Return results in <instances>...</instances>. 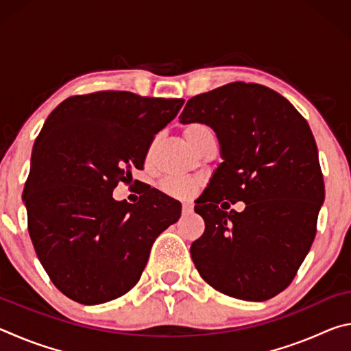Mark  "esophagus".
<instances>
[{
    "label": "esophagus",
    "mask_w": 351,
    "mask_h": 351,
    "mask_svg": "<svg viewBox=\"0 0 351 351\" xmlns=\"http://www.w3.org/2000/svg\"><path fill=\"white\" fill-rule=\"evenodd\" d=\"M192 209H193L192 204H189V203H184L182 204V213H184V215H187V213L192 212Z\"/></svg>",
    "instance_id": "1"
}]
</instances>
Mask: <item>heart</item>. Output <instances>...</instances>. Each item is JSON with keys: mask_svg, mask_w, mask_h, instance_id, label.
<instances>
[{"mask_svg": "<svg viewBox=\"0 0 351 351\" xmlns=\"http://www.w3.org/2000/svg\"><path fill=\"white\" fill-rule=\"evenodd\" d=\"M212 130L199 122H192L184 128V138H186L187 144L192 148L197 147L204 139L212 138ZM162 190L175 198L187 199L193 197L195 192L198 190V182L193 180H167L162 182Z\"/></svg>", "mask_w": 351, "mask_h": 351, "instance_id": "heart-1", "label": "heart"}]
</instances>
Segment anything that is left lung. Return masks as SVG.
Here are the masks:
<instances>
[{
    "label": "left lung",
    "mask_w": 351,
    "mask_h": 351,
    "mask_svg": "<svg viewBox=\"0 0 351 351\" xmlns=\"http://www.w3.org/2000/svg\"><path fill=\"white\" fill-rule=\"evenodd\" d=\"M180 122L210 127L223 159L195 201L206 223L190 246L195 268L226 295L271 299L310 252L325 199L310 125L278 93L243 82L187 100ZM228 200L245 210L224 213Z\"/></svg>",
    "instance_id": "left-lung-1"
}]
</instances>
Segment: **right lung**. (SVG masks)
<instances>
[{"instance_id": "right-lung-1", "label": "right lung", "mask_w": 351, "mask_h": 351, "mask_svg": "<svg viewBox=\"0 0 351 351\" xmlns=\"http://www.w3.org/2000/svg\"><path fill=\"white\" fill-rule=\"evenodd\" d=\"M182 99L127 91L74 96L47 116L35 139L23 203L40 263L62 293L83 305L114 300L141 278L159 234L181 203L144 186L134 204L112 198L144 165L154 134Z\"/></svg>"}]
</instances>
